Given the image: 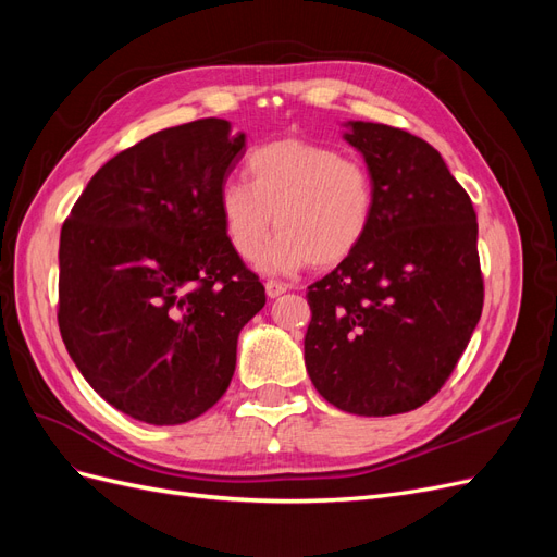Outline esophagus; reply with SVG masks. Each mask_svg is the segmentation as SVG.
Here are the masks:
<instances>
[{"label": "esophagus", "instance_id": "esophagus-1", "mask_svg": "<svg viewBox=\"0 0 557 557\" xmlns=\"http://www.w3.org/2000/svg\"><path fill=\"white\" fill-rule=\"evenodd\" d=\"M264 290H267V297H278V295H283L285 290H288V285L272 278V281H267V283H264Z\"/></svg>", "mask_w": 557, "mask_h": 557}]
</instances>
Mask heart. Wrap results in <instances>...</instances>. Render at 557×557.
<instances>
[{
    "instance_id": "1",
    "label": "heart",
    "mask_w": 557,
    "mask_h": 557,
    "mask_svg": "<svg viewBox=\"0 0 557 557\" xmlns=\"http://www.w3.org/2000/svg\"><path fill=\"white\" fill-rule=\"evenodd\" d=\"M248 183L230 178L218 193L223 232L239 258L256 260L276 223L281 232L262 256L264 272H295L311 262L334 267L364 242L376 190L367 164L339 150L283 139L252 150Z\"/></svg>"
}]
</instances>
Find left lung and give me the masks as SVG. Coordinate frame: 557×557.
I'll return each instance as SVG.
<instances>
[{"label":"left lung","instance_id":"8db88e82","mask_svg":"<svg viewBox=\"0 0 557 557\" xmlns=\"http://www.w3.org/2000/svg\"><path fill=\"white\" fill-rule=\"evenodd\" d=\"M374 178L364 242L309 285L305 362L315 391L356 416H395L442 391L483 309L476 211L440 150L348 121Z\"/></svg>","mask_w":557,"mask_h":557}]
</instances>
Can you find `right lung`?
I'll return each instance as SVG.
<instances>
[{
    "label": "right lung",
    "instance_id": "add662e5",
    "mask_svg": "<svg viewBox=\"0 0 557 557\" xmlns=\"http://www.w3.org/2000/svg\"><path fill=\"white\" fill-rule=\"evenodd\" d=\"M201 117L150 134L99 170L62 225L58 325L111 407L181 425L221 399L264 285L230 246L218 193L246 134Z\"/></svg>",
    "mask_w": 557,
    "mask_h": 557
}]
</instances>
